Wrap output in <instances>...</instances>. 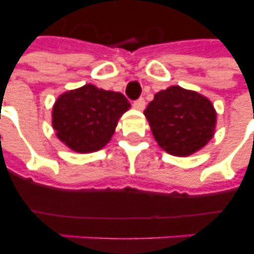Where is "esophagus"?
Segmentation results:
<instances>
[{"instance_id": "obj_1", "label": "esophagus", "mask_w": 254, "mask_h": 254, "mask_svg": "<svg viewBox=\"0 0 254 254\" xmlns=\"http://www.w3.org/2000/svg\"><path fill=\"white\" fill-rule=\"evenodd\" d=\"M145 100L143 99H138L137 101H134L133 103V107H134V109H137V111H143L145 109Z\"/></svg>"}]
</instances>
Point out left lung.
<instances>
[{
    "instance_id": "left-lung-1",
    "label": "left lung",
    "mask_w": 254,
    "mask_h": 254,
    "mask_svg": "<svg viewBox=\"0 0 254 254\" xmlns=\"http://www.w3.org/2000/svg\"><path fill=\"white\" fill-rule=\"evenodd\" d=\"M155 141L169 154L189 157L215 134L216 111L205 96L179 85L159 91L143 112Z\"/></svg>"
}]
</instances>
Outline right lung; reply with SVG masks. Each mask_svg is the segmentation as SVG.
I'll list each match as a JSON object with an SVG mask.
<instances>
[{"mask_svg": "<svg viewBox=\"0 0 254 254\" xmlns=\"http://www.w3.org/2000/svg\"><path fill=\"white\" fill-rule=\"evenodd\" d=\"M130 103L120 92L85 84L62 93L53 107L57 137L76 153L103 149L115 133Z\"/></svg>", "mask_w": 254, "mask_h": 254, "instance_id": "right-lung-1", "label": "right lung"}]
</instances>
